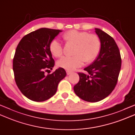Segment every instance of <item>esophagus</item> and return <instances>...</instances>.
<instances>
[{"instance_id":"obj_1","label":"esophagus","mask_w":135,"mask_h":135,"mask_svg":"<svg viewBox=\"0 0 135 135\" xmlns=\"http://www.w3.org/2000/svg\"><path fill=\"white\" fill-rule=\"evenodd\" d=\"M66 73H67V75H70V74H71V73H72V71L67 70V71H66Z\"/></svg>"}]
</instances>
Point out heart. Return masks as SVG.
Listing matches in <instances>:
<instances>
[{
    "instance_id": "obj_1",
    "label": "heart",
    "mask_w": 135,
    "mask_h": 135,
    "mask_svg": "<svg viewBox=\"0 0 135 135\" xmlns=\"http://www.w3.org/2000/svg\"><path fill=\"white\" fill-rule=\"evenodd\" d=\"M62 37L68 44L75 45L73 56L63 57L58 61L59 67L67 70H73L85 63L92 62L95 60L101 50V43L98 36L86 31L71 30L62 34ZM51 54L56 58L60 57L63 53L61 44L54 39L49 44Z\"/></svg>"
}]
</instances>
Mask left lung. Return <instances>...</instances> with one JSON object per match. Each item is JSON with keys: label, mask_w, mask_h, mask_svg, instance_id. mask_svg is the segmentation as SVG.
<instances>
[{"label": "left lung", "mask_w": 135, "mask_h": 135, "mask_svg": "<svg viewBox=\"0 0 135 135\" xmlns=\"http://www.w3.org/2000/svg\"><path fill=\"white\" fill-rule=\"evenodd\" d=\"M101 43L97 59L84 68L88 74L78 73L80 81L74 86L75 94L84 101L95 102L107 97L117 85L121 67L118 47L111 36L95 28Z\"/></svg>", "instance_id": "left-lung-1"}]
</instances>
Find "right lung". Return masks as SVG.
Instances as JSON below:
<instances>
[{"mask_svg": "<svg viewBox=\"0 0 135 135\" xmlns=\"http://www.w3.org/2000/svg\"><path fill=\"white\" fill-rule=\"evenodd\" d=\"M61 31L41 28L24 36L17 45L13 61L15 80L21 92L31 101L43 102L52 97L67 75L62 68L45 74L54 65L50 43Z\"/></svg>", "mask_w": 135, "mask_h": 135, "instance_id": "obj_1", "label": "right lung"}]
</instances>
